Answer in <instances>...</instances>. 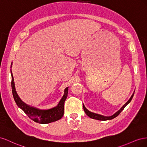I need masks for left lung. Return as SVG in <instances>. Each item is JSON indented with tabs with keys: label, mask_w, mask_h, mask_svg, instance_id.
Returning a JSON list of instances; mask_svg holds the SVG:
<instances>
[{
	"label": "left lung",
	"mask_w": 147,
	"mask_h": 147,
	"mask_svg": "<svg viewBox=\"0 0 147 147\" xmlns=\"http://www.w3.org/2000/svg\"><path fill=\"white\" fill-rule=\"evenodd\" d=\"M134 92H135V91H134ZM134 92H133V94H132V95H131V98H130L129 99L128 101H127L126 103H125L124 105H123L122 107H121L118 111H116L115 113H114V114H113V115H111V116H103V115H102L97 114V113H93V112H91V111L88 110L85 107L84 105L83 104L84 110V111H85V113H86V114L88 116L90 117V118H92V119H97V120H100V121H107V120L113 119H114L115 118H116V116H118L120 114V113L124 110V108L125 107H126L130 102H131V100L132 99L133 96H134Z\"/></svg>",
	"instance_id": "1"
}]
</instances>
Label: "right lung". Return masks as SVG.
<instances>
[{
	"label": "right lung",
	"mask_w": 147,
	"mask_h": 147,
	"mask_svg": "<svg viewBox=\"0 0 147 147\" xmlns=\"http://www.w3.org/2000/svg\"><path fill=\"white\" fill-rule=\"evenodd\" d=\"M12 63L13 62H11V68L12 67ZM10 71L11 75V84L12 94H13L15 101L17 106L26 113L29 118L34 121V122L39 124H49L55 122V121L59 120L62 118L64 115V103L67 98V96H68V87H66L65 89L64 94L56 107L47 109V110H42V109H39L29 105L21 100L16 91L14 79L11 69Z\"/></svg>",
	"instance_id": "1"
}]
</instances>
